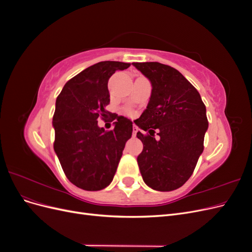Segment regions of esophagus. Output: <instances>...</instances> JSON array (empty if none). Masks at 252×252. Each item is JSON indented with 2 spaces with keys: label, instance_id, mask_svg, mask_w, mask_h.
<instances>
[{
  "label": "esophagus",
  "instance_id": "34e87169",
  "mask_svg": "<svg viewBox=\"0 0 252 252\" xmlns=\"http://www.w3.org/2000/svg\"><path fill=\"white\" fill-rule=\"evenodd\" d=\"M132 129H133V136H135V135H136V132H138V130H139V128L136 127L135 125H133Z\"/></svg>",
  "mask_w": 252,
  "mask_h": 252
}]
</instances>
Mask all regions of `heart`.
I'll return each mask as SVG.
<instances>
[{"label": "heart", "mask_w": 252, "mask_h": 252, "mask_svg": "<svg viewBox=\"0 0 252 252\" xmlns=\"http://www.w3.org/2000/svg\"><path fill=\"white\" fill-rule=\"evenodd\" d=\"M128 113H129V114H130V116H133V112H131V111H129Z\"/></svg>", "instance_id": "b5f03b06"}]
</instances>
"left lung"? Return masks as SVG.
<instances>
[{"mask_svg": "<svg viewBox=\"0 0 252 252\" xmlns=\"http://www.w3.org/2000/svg\"><path fill=\"white\" fill-rule=\"evenodd\" d=\"M132 65L152 87L146 109L134 121L143 143L139 168L148 187L171 191L191 177L204 150L206 107L199 91L174 68L158 62ZM156 130L158 139L154 138Z\"/></svg>", "mask_w": 252, "mask_h": 252, "instance_id": "obj_1", "label": "left lung"}]
</instances>
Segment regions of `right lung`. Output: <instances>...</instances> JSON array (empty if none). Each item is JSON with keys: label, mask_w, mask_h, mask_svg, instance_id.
<instances>
[{"label": "right lung", "mask_w": 252, "mask_h": 252, "mask_svg": "<svg viewBox=\"0 0 252 252\" xmlns=\"http://www.w3.org/2000/svg\"><path fill=\"white\" fill-rule=\"evenodd\" d=\"M129 66L114 61L96 63L68 81L57 97L53 148L68 180L83 190L97 191L110 184L131 138L133 123L123 116H114L110 131L97 125L98 117L108 113L109 78Z\"/></svg>", "instance_id": "obj_1"}]
</instances>
